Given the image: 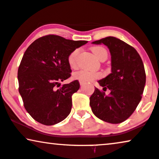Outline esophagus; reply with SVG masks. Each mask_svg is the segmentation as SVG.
<instances>
[{
	"instance_id": "esophagus-1",
	"label": "esophagus",
	"mask_w": 159,
	"mask_h": 159,
	"mask_svg": "<svg viewBox=\"0 0 159 159\" xmlns=\"http://www.w3.org/2000/svg\"><path fill=\"white\" fill-rule=\"evenodd\" d=\"M79 83H80V85H81V86H83V85H84V82H81V81H80V82H79Z\"/></svg>"
}]
</instances>
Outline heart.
Segmentation results:
<instances>
[{"label": "heart", "mask_w": 159, "mask_h": 159, "mask_svg": "<svg viewBox=\"0 0 159 159\" xmlns=\"http://www.w3.org/2000/svg\"><path fill=\"white\" fill-rule=\"evenodd\" d=\"M96 57L100 59L105 54H107L105 48L103 47H94L92 49ZM79 53V49H75L73 51H72L68 56V64L71 67H75L76 65V60H77V56ZM102 76L101 73L98 71H90V70H80L78 71H76L73 74V78L78 81L84 82V83H87L94 81V80L98 79Z\"/></svg>", "instance_id": "1"}]
</instances>
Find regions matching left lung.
Returning a JSON list of instances; mask_svg holds the SVG:
<instances>
[{
    "mask_svg": "<svg viewBox=\"0 0 159 159\" xmlns=\"http://www.w3.org/2000/svg\"><path fill=\"white\" fill-rule=\"evenodd\" d=\"M93 44L107 46L111 56V73L98 82L108 95L94 88L89 100L93 114L103 121L117 124L134 113L142 99L146 74L139 54L125 42L114 37L97 40Z\"/></svg>",
    "mask_w": 159,
    "mask_h": 159,
    "instance_id": "1",
    "label": "left lung"
}]
</instances>
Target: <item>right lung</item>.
Returning <instances> with one entry per match:
<instances>
[{
    "instance_id": "1",
    "label": "right lung",
    "mask_w": 159,
    "mask_h": 159,
    "mask_svg": "<svg viewBox=\"0 0 159 159\" xmlns=\"http://www.w3.org/2000/svg\"><path fill=\"white\" fill-rule=\"evenodd\" d=\"M86 43L50 34L36 39L26 49L17 72L19 92L25 110L36 121L53 125L70 114L72 95L79 89V82L58 87L71 76L70 53Z\"/></svg>"
}]
</instances>
